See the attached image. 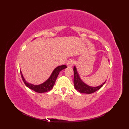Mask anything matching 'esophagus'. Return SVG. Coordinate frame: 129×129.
<instances>
[{
    "label": "esophagus",
    "mask_w": 129,
    "mask_h": 129,
    "mask_svg": "<svg viewBox=\"0 0 129 129\" xmlns=\"http://www.w3.org/2000/svg\"><path fill=\"white\" fill-rule=\"evenodd\" d=\"M74 64V61L73 60H69V61H68L67 63V67H72Z\"/></svg>",
    "instance_id": "1"
}]
</instances>
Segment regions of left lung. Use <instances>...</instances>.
Masks as SVG:
<instances>
[{
	"label": "left lung",
	"instance_id": "left-lung-1",
	"mask_svg": "<svg viewBox=\"0 0 129 129\" xmlns=\"http://www.w3.org/2000/svg\"><path fill=\"white\" fill-rule=\"evenodd\" d=\"M74 87L76 90L80 92L83 93V94H90L94 92L95 91H98L99 90L101 87H102L104 84H105V82L100 85L97 86H89L88 85L85 84L84 82L81 80L80 78V76L79 75V74L78 72L77 68L75 66L74 67Z\"/></svg>",
	"mask_w": 129,
	"mask_h": 129
}]
</instances>
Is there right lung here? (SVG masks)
<instances>
[{"instance_id":"obj_1","label":"right lung","mask_w":129,"mask_h":129,"mask_svg":"<svg viewBox=\"0 0 129 129\" xmlns=\"http://www.w3.org/2000/svg\"><path fill=\"white\" fill-rule=\"evenodd\" d=\"M67 68V66L65 65H60V66L57 67L56 68H55L54 70L53 71V72H52L51 74L49 76V78L47 80L44 82L43 83L40 84L39 85H34L31 83H28V82L25 80V79H24L21 70H20L21 78H22L24 84H25V85L27 87H29V89L34 90L35 92L39 93H44L49 91L50 90L53 89L55 83V81L56 80V78L57 77V76H58L60 72H61L62 70L64 69Z\"/></svg>"}]
</instances>
